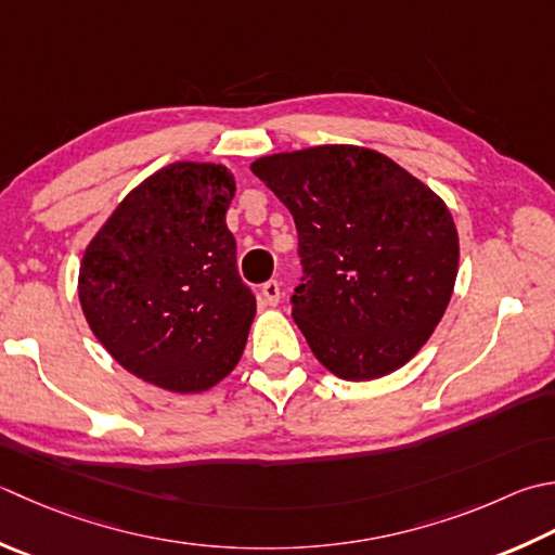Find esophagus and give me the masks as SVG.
<instances>
[{"label": "esophagus", "instance_id": "34e87169", "mask_svg": "<svg viewBox=\"0 0 555 555\" xmlns=\"http://www.w3.org/2000/svg\"><path fill=\"white\" fill-rule=\"evenodd\" d=\"M262 298H264V302L267 306H279V300H281V286H279V281H267V284H262Z\"/></svg>", "mask_w": 555, "mask_h": 555}]
</instances>
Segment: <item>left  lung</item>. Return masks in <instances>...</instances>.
I'll use <instances>...</instances> for the list:
<instances>
[{"label": "left lung", "mask_w": 555, "mask_h": 555, "mask_svg": "<svg viewBox=\"0 0 555 555\" xmlns=\"http://www.w3.org/2000/svg\"><path fill=\"white\" fill-rule=\"evenodd\" d=\"M249 168L296 221L302 284L291 312L314 358L353 383L409 363L457 279L460 237L444 202L365 146L300 149Z\"/></svg>", "instance_id": "8db88e82"}]
</instances>
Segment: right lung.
<instances>
[{"label":"right lung","instance_id":"right-lung-1","mask_svg":"<svg viewBox=\"0 0 555 555\" xmlns=\"http://www.w3.org/2000/svg\"><path fill=\"white\" fill-rule=\"evenodd\" d=\"M235 178L178 160L117 204L79 267L95 339L146 383L178 395L219 385L241 361L257 302L225 225Z\"/></svg>","mask_w":555,"mask_h":555}]
</instances>
